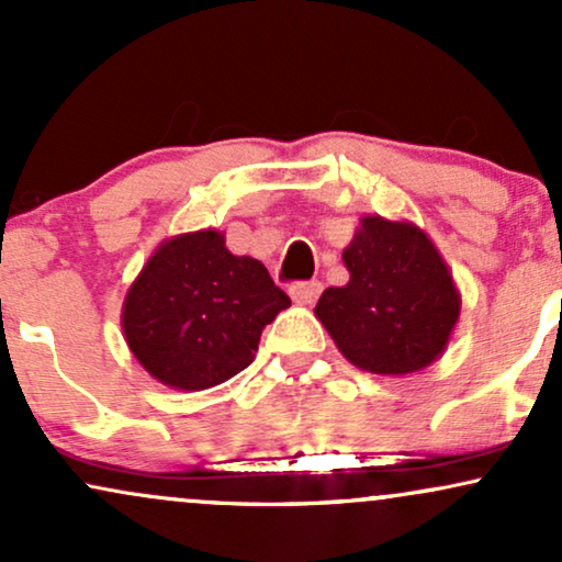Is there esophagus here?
<instances>
[{"label": "esophagus", "mask_w": 562, "mask_h": 562, "mask_svg": "<svg viewBox=\"0 0 562 562\" xmlns=\"http://www.w3.org/2000/svg\"><path fill=\"white\" fill-rule=\"evenodd\" d=\"M321 292H323L321 281H300V283H292V289H289V294H292V300L296 304H313L317 302Z\"/></svg>", "instance_id": "1"}]
</instances>
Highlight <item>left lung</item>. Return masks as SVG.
<instances>
[{"label": "left lung", "instance_id": "obj_1", "mask_svg": "<svg viewBox=\"0 0 562 562\" xmlns=\"http://www.w3.org/2000/svg\"><path fill=\"white\" fill-rule=\"evenodd\" d=\"M344 266L349 283L325 289L315 315L351 364L408 375L446 351L461 294L419 226L364 216L344 249Z\"/></svg>", "mask_w": 562, "mask_h": 562}]
</instances>
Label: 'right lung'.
<instances>
[{"instance_id":"add662e5","label":"right lung","mask_w":562,"mask_h":562,"mask_svg":"<svg viewBox=\"0 0 562 562\" xmlns=\"http://www.w3.org/2000/svg\"><path fill=\"white\" fill-rule=\"evenodd\" d=\"M289 304L260 260L203 228L156 247L124 296L122 330L158 383L205 391L249 367L262 328Z\"/></svg>"}]
</instances>
